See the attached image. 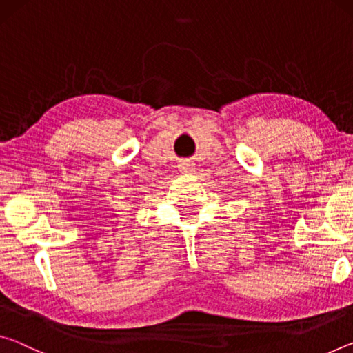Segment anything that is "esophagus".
<instances>
[{
  "label": "esophagus",
  "mask_w": 353,
  "mask_h": 353,
  "mask_svg": "<svg viewBox=\"0 0 353 353\" xmlns=\"http://www.w3.org/2000/svg\"><path fill=\"white\" fill-rule=\"evenodd\" d=\"M191 170H193V163L188 162V160H183V162L179 163V171L187 172V171H191Z\"/></svg>",
  "instance_id": "obj_1"
}]
</instances>
